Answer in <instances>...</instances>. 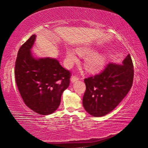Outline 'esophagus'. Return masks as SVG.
Masks as SVG:
<instances>
[{
    "mask_svg": "<svg viewBox=\"0 0 148 148\" xmlns=\"http://www.w3.org/2000/svg\"><path fill=\"white\" fill-rule=\"evenodd\" d=\"M78 79H79V78H78V77H77L72 76L71 79V83H74V82H77Z\"/></svg>",
    "mask_w": 148,
    "mask_h": 148,
    "instance_id": "34e87169",
    "label": "esophagus"
}]
</instances>
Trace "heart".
Masks as SVG:
<instances>
[{
    "label": "heart",
    "instance_id": "b5f03b06",
    "mask_svg": "<svg viewBox=\"0 0 148 148\" xmlns=\"http://www.w3.org/2000/svg\"><path fill=\"white\" fill-rule=\"evenodd\" d=\"M77 53L81 56H88L85 61L86 69L91 73H96L102 71L107 61V57L104 54L95 53L93 49L89 47H82L77 49ZM66 59L68 64L71 65L77 61L76 52L74 49L69 48L66 51Z\"/></svg>",
    "mask_w": 148,
    "mask_h": 148
}]
</instances>
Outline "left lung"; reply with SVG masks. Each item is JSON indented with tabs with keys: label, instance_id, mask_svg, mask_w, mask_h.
I'll list each match as a JSON object with an SVG mask.
<instances>
[{
	"label": "left lung",
	"instance_id": "left-lung-1",
	"mask_svg": "<svg viewBox=\"0 0 148 148\" xmlns=\"http://www.w3.org/2000/svg\"><path fill=\"white\" fill-rule=\"evenodd\" d=\"M133 77V64L129 54L122 64L110 63L101 74L85 79L83 106L86 111L94 117L111 112L130 91Z\"/></svg>",
	"mask_w": 148,
	"mask_h": 148
}]
</instances>
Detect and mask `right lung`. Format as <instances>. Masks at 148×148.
<instances>
[{"instance_id": "add662e5", "label": "right lung", "mask_w": 148, "mask_h": 148, "mask_svg": "<svg viewBox=\"0 0 148 148\" xmlns=\"http://www.w3.org/2000/svg\"><path fill=\"white\" fill-rule=\"evenodd\" d=\"M36 36L20 47L15 66L17 88L25 104L40 115L58 108L61 95L70 84V72L51 57H35L31 51Z\"/></svg>"}]
</instances>
